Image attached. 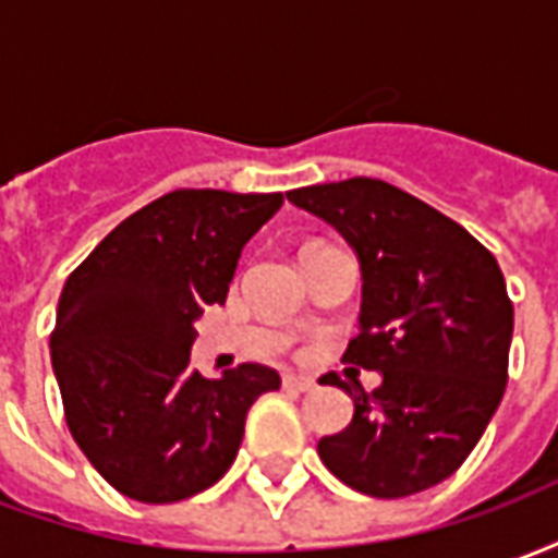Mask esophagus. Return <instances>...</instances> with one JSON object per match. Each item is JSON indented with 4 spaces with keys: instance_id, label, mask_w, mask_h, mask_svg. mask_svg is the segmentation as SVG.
<instances>
[{
    "instance_id": "1",
    "label": "esophagus",
    "mask_w": 558,
    "mask_h": 558,
    "mask_svg": "<svg viewBox=\"0 0 558 558\" xmlns=\"http://www.w3.org/2000/svg\"><path fill=\"white\" fill-rule=\"evenodd\" d=\"M283 388H290V391H314L316 383L314 379H307V376H283Z\"/></svg>"
}]
</instances>
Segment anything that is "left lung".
<instances>
[{"label": "left lung", "instance_id": "left-lung-1", "mask_svg": "<svg viewBox=\"0 0 558 558\" xmlns=\"http://www.w3.org/2000/svg\"><path fill=\"white\" fill-rule=\"evenodd\" d=\"M331 223L362 263V328L343 362L379 371L371 395L338 374L355 415L319 439L347 487L400 499L454 475L487 430L508 383L514 304L502 268L457 220L383 179H343L287 194Z\"/></svg>", "mask_w": 558, "mask_h": 558}]
</instances>
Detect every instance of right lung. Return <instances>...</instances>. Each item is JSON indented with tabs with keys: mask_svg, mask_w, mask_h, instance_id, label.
I'll return each mask as SVG.
<instances>
[{
	"mask_svg": "<svg viewBox=\"0 0 558 558\" xmlns=\"http://www.w3.org/2000/svg\"><path fill=\"white\" fill-rule=\"evenodd\" d=\"M283 194L179 187L125 218L68 275L50 359L68 430L116 490L148 505L203 493L232 466L263 364L191 374L194 319L223 304L247 239Z\"/></svg>",
	"mask_w": 558,
	"mask_h": 558,
	"instance_id": "add662e5",
	"label": "right lung"
}]
</instances>
